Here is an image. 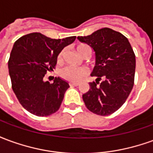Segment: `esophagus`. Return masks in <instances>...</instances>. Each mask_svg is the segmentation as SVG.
Returning <instances> with one entry per match:
<instances>
[{"label": "esophagus", "instance_id": "34e87169", "mask_svg": "<svg viewBox=\"0 0 153 153\" xmlns=\"http://www.w3.org/2000/svg\"><path fill=\"white\" fill-rule=\"evenodd\" d=\"M79 85V83H70V86H78Z\"/></svg>", "mask_w": 153, "mask_h": 153}]
</instances>
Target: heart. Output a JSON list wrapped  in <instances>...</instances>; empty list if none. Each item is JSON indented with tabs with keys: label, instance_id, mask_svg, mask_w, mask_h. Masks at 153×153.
Returning <instances> with one entry per match:
<instances>
[{
	"label": "heart",
	"instance_id": "b5f03b06",
	"mask_svg": "<svg viewBox=\"0 0 153 153\" xmlns=\"http://www.w3.org/2000/svg\"><path fill=\"white\" fill-rule=\"evenodd\" d=\"M77 51L82 56L85 57L88 55L91 54V48L86 44H79L76 47ZM64 51H61L60 53L58 54L57 56V61L61 62L63 60ZM88 74V70L86 68L83 67H74V66H67L65 67L60 71V76L63 78L64 79L70 81V82H79L83 78Z\"/></svg>",
	"mask_w": 153,
	"mask_h": 153
}]
</instances>
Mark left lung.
<instances>
[{
	"label": "left lung",
	"mask_w": 153,
	"mask_h": 153,
	"mask_svg": "<svg viewBox=\"0 0 153 153\" xmlns=\"http://www.w3.org/2000/svg\"><path fill=\"white\" fill-rule=\"evenodd\" d=\"M78 39L96 54L91 75L97 79L89 83L88 92L83 95L85 106L97 115H111L125 102L134 87L136 60L133 48L128 38L109 28Z\"/></svg>",
	"instance_id": "8db88e82"
}]
</instances>
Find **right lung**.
<instances>
[{
	"label": "right lung",
	"mask_w": 153,
	"mask_h": 153,
	"mask_svg": "<svg viewBox=\"0 0 153 153\" xmlns=\"http://www.w3.org/2000/svg\"><path fill=\"white\" fill-rule=\"evenodd\" d=\"M75 38L52 39L33 33L15 42L8 61L9 74L15 96L28 112L47 116L59 110L69 83L59 77L53 83L45 82L44 76L55 68L58 54Z\"/></svg>",
	"instance_id": "right-lung-1"
}]
</instances>
